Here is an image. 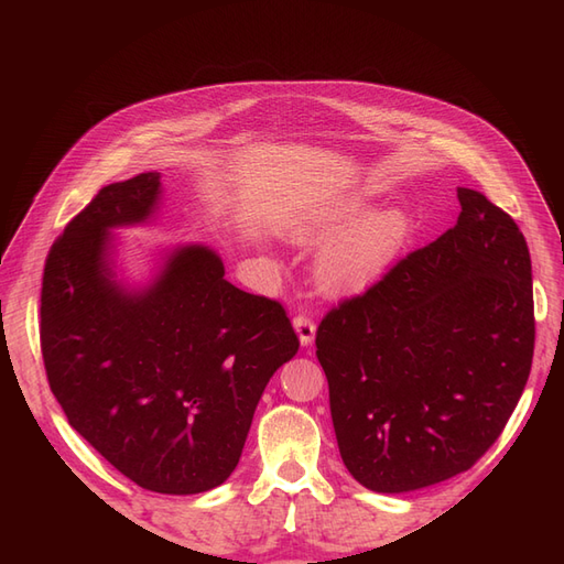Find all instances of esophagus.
I'll return each mask as SVG.
<instances>
[{
    "mask_svg": "<svg viewBox=\"0 0 564 564\" xmlns=\"http://www.w3.org/2000/svg\"><path fill=\"white\" fill-rule=\"evenodd\" d=\"M294 329L299 334L301 346L308 348L313 344V338H315V322L311 317H305V315H296L294 317Z\"/></svg>",
    "mask_w": 564,
    "mask_h": 564,
    "instance_id": "esophagus-1",
    "label": "esophagus"
}]
</instances>
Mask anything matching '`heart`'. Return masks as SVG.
Masks as SVG:
<instances>
[{
    "label": "heart",
    "mask_w": 564,
    "mask_h": 564,
    "mask_svg": "<svg viewBox=\"0 0 564 564\" xmlns=\"http://www.w3.org/2000/svg\"><path fill=\"white\" fill-rule=\"evenodd\" d=\"M409 235L412 216L402 207L367 212L362 195H344L301 216L292 226L296 242H322L317 272L322 284L336 294L362 292L398 261Z\"/></svg>",
    "instance_id": "obj_1"
}]
</instances>
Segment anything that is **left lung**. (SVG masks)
Here are the masks:
<instances>
[{
  "label": "left lung",
  "mask_w": 564,
  "mask_h": 564,
  "mask_svg": "<svg viewBox=\"0 0 564 564\" xmlns=\"http://www.w3.org/2000/svg\"><path fill=\"white\" fill-rule=\"evenodd\" d=\"M456 226L319 322L340 458L371 491L468 470L522 395L534 355L532 259L516 220L458 187Z\"/></svg>",
  "instance_id": "8db88e82"
}]
</instances>
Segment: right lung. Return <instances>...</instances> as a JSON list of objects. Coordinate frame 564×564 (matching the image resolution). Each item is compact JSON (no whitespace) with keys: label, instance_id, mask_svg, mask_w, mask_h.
Wrapping results in <instances>:
<instances>
[{"label":"right lung","instance_id":"right-lung-1","mask_svg":"<svg viewBox=\"0 0 564 564\" xmlns=\"http://www.w3.org/2000/svg\"><path fill=\"white\" fill-rule=\"evenodd\" d=\"M162 193L160 172L110 183L67 224L44 265L40 336L67 423L139 487L183 497L228 480L299 338L207 245L158 249L141 284L122 275L115 230L148 226Z\"/></svg>","mask_w":564,"mask_h":564}]
</instances>
